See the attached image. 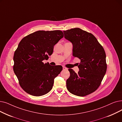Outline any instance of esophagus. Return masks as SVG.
<instances>
[{
    "instance_id": "obj_1",
    "label": "esophagus",
    "mask_w": 122,
    "mask_h": 122,
    "mask_svg": "<svg viewBox=\"0 0 122 122\" xmlns=\"http://www.w3.org/2000/svg\"><path fill=\"white\" fill-rule=\"evenodd\" d=\"M63 70H66V69H67V68H66V67H64V66H63Z\"/></svg>"
}]
</instances>
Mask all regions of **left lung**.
<instances>
[{"instance_id": "obj_1", "label": "left lung", "mask_w": 122, "mask_h": 122, "mask_svg": "<svg viewBox=\"0 0 122 122\" xmlns=\"http://www.w3.org/2000/svg\"><path fill=\"white\" fill-rule=\"evenodd\" d=\"M64 37L73 44V55L80 59L75 73L69 69L70 76L66 87L71 93L83 97L100 86L107 71L106 53L102 46L91 33L79 28L63 31Z\"/></svg>"}]
</instances>
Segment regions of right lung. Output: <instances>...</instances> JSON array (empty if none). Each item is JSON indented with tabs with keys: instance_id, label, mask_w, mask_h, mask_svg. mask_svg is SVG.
I'll return each mask as SVG.
<instances>
[{
	"instance_id": "right-lung-1",
	"label": "right lung",
	"mask_w": 122,
	"mask_h": 122,
	"mask_svg": "<svg viewBox=\"0 0 122 122\" xmlns=\"http://www.w3.org/2000/svg\"><path fill=\"white\" fill-rule=\"evenodd\" d=\"M64 36L61 30H39L19 42L13 56V71L23 90L34 96L48 93L62 70L42 62L52 55L54 45Z\"/></svg>"
}]
</instances>
